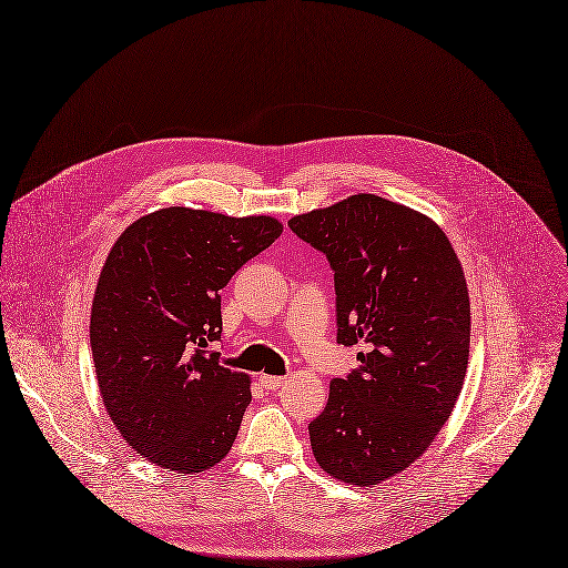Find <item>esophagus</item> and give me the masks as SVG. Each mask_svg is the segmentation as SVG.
<instances>
[{
	"instance_id": "1",
	"label": "esophagus",
	"mask_w": 568,
	"mask_h": 568,
	"mask_svg": "<svg viewBox=\"0 0 568 568\" xmlns=\"http://www.w3.org/2000/svg\"><path fill=\"white\" fill-rule=\"evenodd\" d=\"M260 383H262V387H266V389H278V387H283L285 378H281V376H266V374H262V376H260Z\"/></svg>"
}]
</instances>
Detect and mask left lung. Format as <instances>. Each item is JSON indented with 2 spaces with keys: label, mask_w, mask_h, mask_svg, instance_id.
<instances>
[{
  "label": "left lung",
  "mask_w": 568,
  "mask_h": 568,
  "mask_svg": "<svg viewBox=\"0 0 568 568\" xmlns=\"http://www.w3.org/2000/svg\"><path fill=\"white\" fill-rule=\"evenodd\" d=\"M287 225L334 268L336 341L366 348L308 425L315 462L341 483L378 485L423 457L457 404L471 338L464 268L432 217L376 194Z\"/></svg>",
  "instance_id": "left-lung-1"
}]
</instances>
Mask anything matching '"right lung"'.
Listing matches in <instances>:
<instances>
[{
  "mask_svg": "<svg viewBox=\"0 0 568 568\" xmlns=\"http://www.w3.org/2000/svg\"><path fill=\"white\" fill-rule=\"evenodd\" d=\"M281 232L271 215L169 206L113 243L94 290L90 345L104 408L145 459L196 476L232 450L251 378L206 348L223 332L220 290Z\"/></svg>",
  "mask_w": 568,
  "mask_h": 568,
  "instance_id": "right-lung-1",
  "label": "right lung"
}]
</instances>
